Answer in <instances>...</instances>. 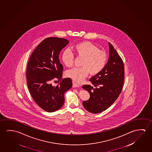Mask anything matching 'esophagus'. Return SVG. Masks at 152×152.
<instances>
[{
  "label": "esophagus",
  "mask_w": 152,
  "mask_h": 152,
  "mask_svg": "<svg viewBox=\"0 0 152 152\" xmlns=\"http://www.w3.org/2000/svg\"><path fill=\"white\" fill-rule=\"evenodd\" d=\"M72 87H80V85L76 83V82H72Z\"/></svg>",
  "instance_id": "obj_1"
}]
</instances>
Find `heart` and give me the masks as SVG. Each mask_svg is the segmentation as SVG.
<instances>
[{"label":"heart","instance_id":"obj_1","mask_svg":"<svg viewBox=\"0 0 152 152\" xmlns=\"http://www.w3.org/2000/svg\"><path fill=\"white\" fill-rule=\"evenodd\" d=\"M72 51L76 57L82 58L80 68H74L67 70L66 75L76 82H82L88 75H96L103 70L107 63V56L106 52L100 50L95 45L89 42H82L74 45ZM74 55L69 50L61 54V61L67 67L72 66Z\"/></svg>","mask_w":152,"mask_h":152}]
</instances>
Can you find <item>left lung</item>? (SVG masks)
I'll list each match as a JSON object with an SVG mask.
<instances>
[{"instance_id": "left-lung-1", "label": "left lung", "mask_w": 152, "mask_h": 152, "mask_svg": "<svg viewBox=\"0 0 152 152\" xmlns=\"http://www.w3.org/2000/svg\"><path fill=\"white\" fill-rule=\"evenodd\" d=\"M110 56L103 70L90 78L96 88L89 85L82 87L88 91L90 98L84 101L85 108L91 113L97 114L110 107L121 93L124 81V65L112 45L108 43Z\"/></svg>"}]
</instances>
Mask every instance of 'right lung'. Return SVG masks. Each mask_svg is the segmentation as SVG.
<instances>
[{"mask_svg":"<svg viewBox=\"0 0 152 152\" xmlns=\"http://www.w3.org/2000/svg\"><path fill=\"white\" fill-rule=\"evenodd\" d=\"M68 43L62 38H47L35 48L28 61L26 77L29 91L34 101L47 112L63 106L64 94L72 87L70 78H62L63 66L59 59L61 50ZM53 80L56 86L52 85Z\"/></svg>","mask_w":152,"mask_h":152,"instance_id":"right-lung-1","label":"right lung"}]
</instances>
